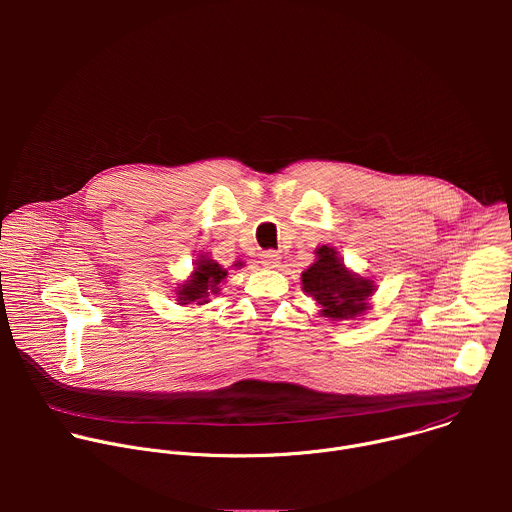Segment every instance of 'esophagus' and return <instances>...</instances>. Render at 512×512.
Returning <instances> with one entry per match:
<instances>
[{
	"instance_id": "34e87169",
	"label": "esophagus",
	"mask_w": 512,
	"mask_h": 512,
	"mask_svg": "<svg viewBox=\"0 0 512 512\" xmlns=\"http://www.w3.org/2000/svg\"><path fill=\"white\" fill-rule=\"evenodd\" d=\"M279 263H281V257H279L275 251H265V253L261 255V265H263L265 269H277Z\"/></svg>"
}]
</instances>
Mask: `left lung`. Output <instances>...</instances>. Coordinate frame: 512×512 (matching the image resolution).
Listing matches in <instances>:
<instances>
[{"instance_id":"1","label":"left lung","mask_w":512,"mask_h":512,"mask_svg":"<svg viewBox=\"0 0 512 512\" xmlns=\"http://www.w3.org/2000/svg\"><path fill=\"white\" fill-rule=\"evenodd\" d=\"M314 253L316 261L302 273V289L318 302L320 316L344 322L367 314L377 291L375 281L348 269L330 245Z\"/></svg>"}]
</instances>
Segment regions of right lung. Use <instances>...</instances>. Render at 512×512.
Segmentation results:
<instances>
[{"label":"right lung","mask_w":512,"mask_h":512,"mask_svg":"<svg viewBox=\"0 0 512 512\" xmlns=\"http://www.w3.org/2000/svg\"><path fill=\"white\" fill-rule=\"evenodd\" d=\"M233 267H243V263H235ZM229 271L216 263L208 253L200 255L194 261V269L192 273L184 279V283H178V287L174 289L176 294V302L180 306H188V304H196V306H204L210 302V296H216L221 291V285L225 283Z\"/></svg>","instance_id":"1"}]
</instances>
